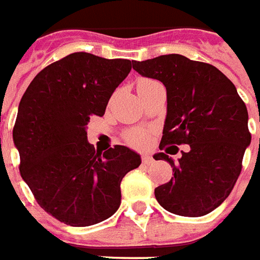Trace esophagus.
Returning a JSON list of instances; mask_svg holds the SVG:
<instances>
[{"mask_svg":"<svg viewBox=\"0 0 260 260\" xmlns=\"http://www.w3.org/2000/svg\"><path fill=\"white\" fill-rule=\"evenodd\" d=\"M141 159H143V164H145V165H150V164H152V161H154L150 154H144Z\"/></svg>","mask_w":260,"mask_h":260,"instance_id":"34e87169","label":"esophagus"}]
</instances>
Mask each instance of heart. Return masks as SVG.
Instances as JSON below:
<instances>
[{"mask_svg":"<svg viewBox=\"0 0 260 260\" xmlns=\"http://www.w3.org/2000/svg\"><path fill=\"white\" fill-rule=\"evenodd\" d=\"M151 82H155V81L152 80H140L139 84H137V91H139L140 88H143V86L148 85ZM127 140H128V143L134 147H141V145L144 144L145 141H147V134L144 132H141V130H134L132 133H128L127 136Z\"/></svg>","mask_w":260,"mask_h":260,"instance_id":"obj_1","label":"heart"}]
</instances>
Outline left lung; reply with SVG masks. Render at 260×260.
<instances>
[{
    "label": "left lung",
    "mask_w": 260,
    "mask_h": 260,
    "mask_svg": "<svg viewBox=\"0 0 260 260\" xmlns=\"http://www.w3.org/2000/svg\"><path fill=\"white\" fill-rule=\"evenodd\" d=\"M143 77L167 88V117L159 148L187 144L175 163L165 152L154 155L174 168V178L155 187V199L169 213L200 217L230 196L251 144L248 110L237 88L218 68L180 54L134 61Z\"/></svg>",
    "instance_id": "1"
}]
</instances>
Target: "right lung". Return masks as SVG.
I'll return each instance as SVG.
<instances>
[{"instance_id": "add662e5", "label": "right lung", "mask_w": 260, "mask_h": 260, "mask_svg": "<svg viewBox=\"0 0 260 260\" xmlns=\"http://www.w3.org/2000/svg\"><path fill=\"white\" fill-rule=\"evenodd\" d=\"M130 70V60L73 53L43 68L19 102L12 137L22 179L40 207L67 225L88 227L115 214L121 179L141 164L124 145L102 154L86 137L91 116L105 115Z\"/></svg>"}]
</instances>
